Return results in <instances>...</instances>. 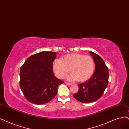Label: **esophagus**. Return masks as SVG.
<instances>
[{
  "label": "esophagus",
  "instance_id": "esophagus-1",
  "mask_svg": "<svg viewBox=\"0 0 129 129\" xmlns=\"http://www.w3.org/2000/svg\"><path fill=\"white\" fill-rule=\"evenodd\" d=\"M65 84H66L67 85H72V83H69V82H65Z\"/></svg>",
  "mask_w": 129,
  "mask_h": 129
}]
</instances>
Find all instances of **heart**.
Masks as SVG:
<instances>
[{"label":"heart","instance_id":"heart-1","mask_svg":"<svg viewBox=\"0 0 129 129\" xmlns=\"http://www.w3.org/2000/svg\"><path fill=\"white\" fill-rule=\"evenodd\" d=\"M94 69V62L89 55L80 54L66 55L61 59H56L53 63V70L57 77L63 78L69 71L71 73L68 79L77 80L83 82L92 75Z\"/></svg>","mask_w":129,"mask_h":129}]
</instances>
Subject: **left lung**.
Returning <instances> with one entry per match:
<instances>
[{
  "instance_id": "left-lung-1",
  "label": "left lung",
  "mask_w": 129,
  "mask_h": 129,
  "mask_svg": "<svg viewBox=\"0 0 129 129\" xmlns=\"http://www.w3.org/2000/svg\"><path fill=\"white\" fill-rule=\"evenodd\" d=\"M95 63V71L88 81L78 84L79 91L73 94L77 101L92 103L101 98L108 83L109 71L103 59L94 52L90 51Z\"/></svg>"
}]
</instances>
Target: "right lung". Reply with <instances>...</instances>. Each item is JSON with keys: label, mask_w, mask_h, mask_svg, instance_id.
Listing matches in <instances>:
<instances>
[{"label": "right lung", "mask_w": 129, "mask_h": 129, "mask_svg": "<svg viewBox=\"0 0 129 129\" xmlns=\"http://www.w3.org/2000/svg\"><path fill=\"white\" fill-rule=\"evenodd\" d=\"M56 57V52L42 51L28 57L21 66L20 88L29 102L48 103L56 96L58 85L64 82L55 77L52 71Z\"/></svg>", "instance_id": "right-lung-1"}]
</instances>
